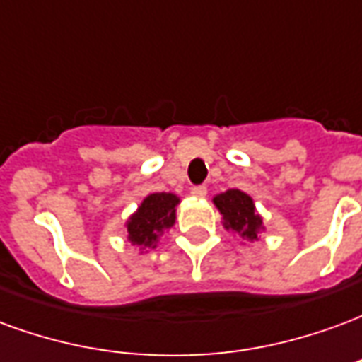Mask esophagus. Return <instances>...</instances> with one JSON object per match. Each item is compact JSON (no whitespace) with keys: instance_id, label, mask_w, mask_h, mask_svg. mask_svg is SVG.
<instances>
[{"instance_id":"34e87169","label":"esophagus","mask_w":362,"mask_h":362,"mask_svg":"<svg viewBox=\"0 0 362 362\" xmlns=\"http://www.w3.org/2000/svg\"><path fill=\"white\" fill-rule=\"evenodd\" d=\"M192 196L205 197L207 196V188H205V186H194V188H192Z\"/></svg>"}]
</instances>
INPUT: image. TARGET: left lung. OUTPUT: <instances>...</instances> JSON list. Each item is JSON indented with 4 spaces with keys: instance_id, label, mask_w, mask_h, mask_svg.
I'll return each mask as SVG.
<instances>
[{
    "instance_id": "left-lung-1",
    "label": "left lung",
    "mask_w": 362,
    "mask_h": 362,
    "mask_svg": "<svg viewBox=\"0 0 362 362\" xmlns=\"http://www.w3.org/2000/svg\"><path fill=\"white\" fill-rule=\"evenodd\" d=\"M213 204L223 215V227L240 240L254 243L258 240L259 233L266 228L254 199L240 189L223 192L213 197Z\"/></svg>"
}]
</instances>
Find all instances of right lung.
I'll return each instance as SVG.
<instances>
[{"mask_svg":"<svg viewBox=\"0 0 362 362\" xmlns=\"http://www.w3.org/2000/svg\"><path fill=\"white\" fill-rule=\"evenodd\" d=\"M180 197L168 192L149 194L137 207L134 215L126 221L127 240L137 246L139 252L157 248L158 238L173 227L176 221V205Z\"/></svg>","mask_w":362,"mask_h":362,"instance_id":"obj_1","label":"right lung"}]
</instances>
